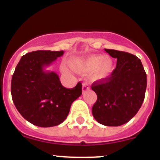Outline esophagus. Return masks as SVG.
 Segmentation results:
<instances>
[{"mask_svg":"<svg viewBox=\"0 0 160 160\" xmlns=\"http://www.w3.org/2000/svg\"><path fill=\"white\" fill-rule=\"evenodd\" d=\"M90 89V85L88 84V83H83L82 85V92H86V91H87V90H89Z\"/></svg>","mask_w":160,"mask_h":160,"instance_id":"1","label":"esophagus"}]
</instances>
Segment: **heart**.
<instances>
[{"label": "heart", "instance_id": "b5f03b06", "mask_svg": "<svg viewBox=\"0 0 160 160\" xmlns=\"http://www.w3.org/2000/svg\"><path fill=\"white\" fill-rule=\"evenodd\" d=\"M71 67L75 71L82 73H93L96 80H103L108 78L114 70V62L108 57L102 55L91 54L82 58L73 60Z\"/></svg>", "mask_w": 160, "mask_h": 160}]
</instances>
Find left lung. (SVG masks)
<instances>
[{"label":"left lung","instance_id":"1","mask_svg":"<svg viewBox=\"0 0 160 160\" xmlns=\"http://www.w3.org/2000/svg\"><path fill=\"white\" fill-rule=\"evenodd\" d=\"M105 51L117 58L116 68L109 78L93 83L91 89L98 98L92 114L99 123L118 127L129 122L140 109L146 92L147 74L140 59L135 55L115 49Z\"/></svg>","mask_w":160,"mask_h":160}]
</instances>
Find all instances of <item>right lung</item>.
I'll return each mask as SVG.
<instances>
[{
  "label": "right lung",
  "instance_id": "obj_1",
  "mask_svg": "<svg viewBox=\"0 0 160 160\" xmlns=\"http://www.w3.org/2000/svg\"><path fill=\"white\" fill-rule=\"evenodd\" d=\"M64 51L38 50L22 56L12 74L11 94L17 110L25 119L41 128L61 124L71 104L82 94V84L67 89L58 75L46 70Z\"/></svg>",
  "mask_w": 160,
  "mask_h": 160
}]
</instances>
